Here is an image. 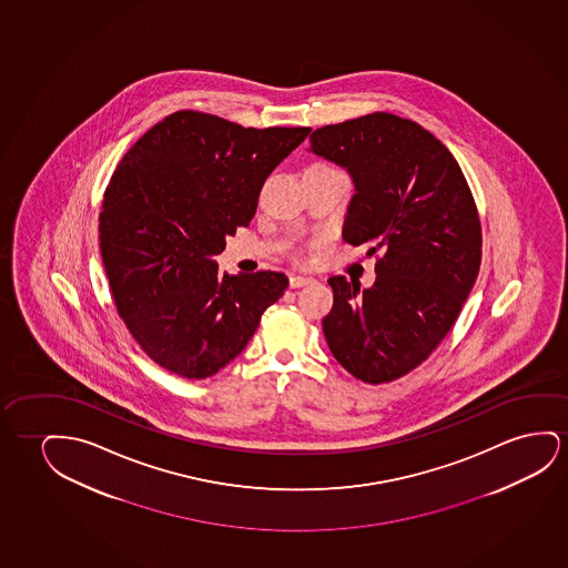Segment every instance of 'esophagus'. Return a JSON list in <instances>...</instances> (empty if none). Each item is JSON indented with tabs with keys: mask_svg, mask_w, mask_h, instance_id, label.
Instances as JSON below:
<instances>
[{
	"mask_svg": "<svg viewBox=\"0 0 568 568\" xmlns=\"http://www.w3.org/2000/svg\"><path fill=\"white\" fill-rule=\"evenodd\" d=\"M307 284H313V278L310 276H297V274L290 276V288H304Z\"/></svg>",
	"mask_w": 568,
	"mask_h": 568,
	"instance_id": "1",
	"label": "esophagus"
}]
</instances>
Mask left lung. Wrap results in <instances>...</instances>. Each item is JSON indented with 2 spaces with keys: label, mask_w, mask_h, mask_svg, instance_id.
<instances>
[{
  "label": "left lung",
  "mask_w": 568,
  "mask_h": 568,
  "mask_svg": "<svg viewBox=\"0 0 568 568\" xmlns=\"http://www.w3.org/2000/svg\"><path fill=\"white\" fill-rule=\"evenodd\" d=\"M310 142L354 183L344 241L379 253L372 288L328 278L323 333L352 376L387 384L430 356L471 292L483 245L475 200L448 148L413 120L374 112Z\"/></svg>",
  "instance_id": "left-lung-1"
}]
</instances>
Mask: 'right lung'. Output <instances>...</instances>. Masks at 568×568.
<instances>
[{
    "label": "right lung",
    "instance_id": "right-lung-1",
    "mask_svg": "<svg viewBox=\"0 0 568 568\" xmlns=\"http://www.w3.org/2000/svg\"><path fill=\"white\" fill-rule=\"evenodd\" d=\"M310 132L173 112L112 173L99 216L104 271L120 317L161 368L214 376L288 288L282 272L222 276L216 256L255 216L266 176Z\"/></svg>",
    "mask_w": 568,
    "mask_h": 568
}]
</instances>
